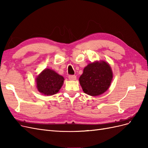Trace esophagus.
Wrapping results in <instances>:
<instances>
[{
  "label": "esophagus",
  "instance_id": "1",
  "mask_svg": "<svg viewBox=\"0 0 148 148\" xmlns=\"http://www.w3.org/2000/svg\"><path fill=\"white\" fill-rule=\"evenodd\" d=\"M69 78L70 80H76L77 79V77L75 75H69Z\"/></svg>",
  "mask_w": 148,
  "mask_h": 148
}]
</instances>
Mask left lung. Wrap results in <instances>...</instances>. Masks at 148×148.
<instances>
[{"mask_svg":"<svg viewBox=\"0 0 148 148\" xmlns=\"http://www.w3.org/2000/svg\"><path fill=\"white\" fill-rule=\"evenodd\" d=\"M112 78V71L109 64L101 60L89 64L84 67L79 82L84 93L96 96L109 89Z\"/></svg>","mask_w":148,"mask_h":148,"instance_id":"obj_1","label":"left lung"}]
</instances>
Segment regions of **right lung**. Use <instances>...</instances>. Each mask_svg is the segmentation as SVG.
I'll return each instance as SVG.
<instances>
[{
  "instance_id": "add662e5",
  "label": "right lung",
  "mask_w": 148,
  "mask_h": 148,
  "mask_svg": "<svg viewBox=\"0 0 148 148\" xmlns=\"http://www.w3.org/2000/svg\"><path fill=\"white\" fill-rule=\"evenodd\" d=\"M36 81L39 92L44 95L51 96L59 91L64 78L55 71L46 69L38 76Z\"/></svg>"
}]
</instances>
